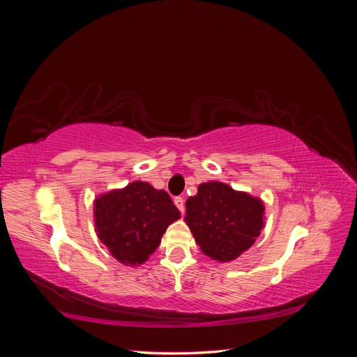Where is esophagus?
<instances>
[{
  "label": "esophagus",
  "instance_id": "obj_1",
  "mask_svg": "<svg viewBox=\"0 0 357 357\" xmlns=\"http://www.w3.org/2000/svg\"><path fill=\"white\" fill-rule=\"evenodd\" d=\"M174 204H176V207L180 210V213H185V199H183L181 197H176Z\"/></svg>",
  "mask_w": 357,
  "mask_h": 357
}]
</instances>
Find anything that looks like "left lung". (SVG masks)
<instances>
[{
    "instance_id": "8db88e82",
    "label": "left lung",
    "mask_w": 357,
    "mask_h": 357,
    "mask_svg": "<svg viewBox=\"0 0 357 357\" xmlns=\"http://www.w3.org/2000/svg\"><path fill=\"white\" fill-rule=\"evenodd\" d=\"M264 202L220 181L198 186L186 201V223L204 255L229 262L250 248L264 228Z\"/></svg>"
}]
</instances>
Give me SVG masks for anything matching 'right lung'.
<instances>
[{
  "mask_svg": "<svg viewBox=\"0 0 357 357\" xmlns=\"http://www.w3.org/2000/svg\"><path fill=\"white\" fill-rule=\"evenodd\" d=\"M98 238L119 262L135 266L152 255L168 226L180 219V211L165 190L146 181H134L112 190L93 202Z\"/></svg>",
  "mask_w": 357,
  "mask_h": 357,
  "instance_id": "obj_1",
  "label": "right lung"
}]
</instances>
